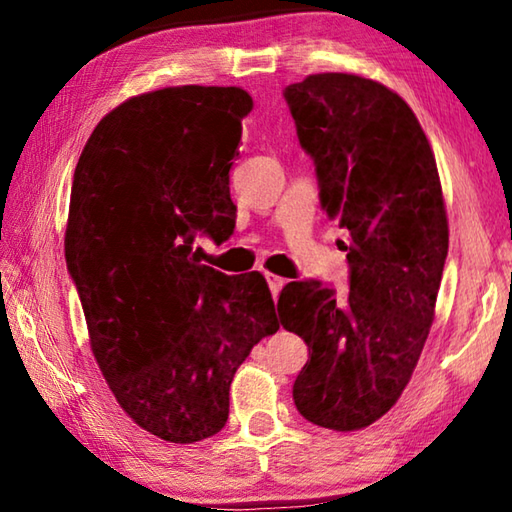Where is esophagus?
<instances>
[{
	"label": "esophagus",
	"mask_w": 512,
	"mask_h": 512,
	"mask_svg": "<svg viewBox=\"0 0 512 512\" xmlns=\"http://www.w3.org/2000/svg\"><path fill=\"white\" fill-rule=\"evenodd\" d=\"M266 282H268V287H271L273 293H277V291L284 287V284H287V280H284V277L275 275V273H266Z\"/></svg>",
	"instance_id": "1"
}]
</instances>
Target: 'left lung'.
I'll list each match as a JSON object with an SVG mask.
<instances>
[{"label": "left lung", "mask_w": 512, "mask_h": 512, "mask_svg": "<svg viewBox=\"0 0 512 512\" xmlns=\"http://www.w3.org/2000/svg\"><path fill=\"white\" fill-rule=\"evenodd\" d=\"M316 164L320 205L350 232V293L291 282L277 311L309 345L293 384L302 418L357 431L391 411L436 314L449 225L436 158L400 94L357 74H309L284 90Z\"/></svg>", "instance_id": "1"}]
</instances>
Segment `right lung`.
Returning <instances> with one entry per match:
<instances>
[{
  "label": "right lung",
  "mask_w": 512,
  "mask_h": 512,
  "mask_svg": "<svg viewBox=\"0 0 512 512\" xmlns=\"http://www.w3.org/2000/svg\"><path fill=\"white\" fill-rule=\"evenodd\" d=\"M250 110L235 85L137 94L74 171L65 257L92 354L128 418L169 443L223 429L237 368L280 329L264 275H225L194 246L237 212L230 167Z\"/></svg>",
  "instance_id": "obj_1"
}]
</instances>
